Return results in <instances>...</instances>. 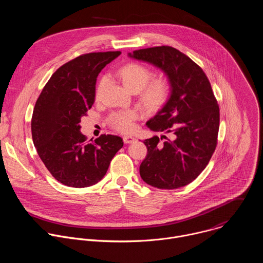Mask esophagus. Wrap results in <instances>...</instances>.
<instances>
[{"label": "esophagus", "mask_w": 263, "mask_h": 263, "mask_svg": "<svg viewBox=\"0 0 263 263\" xmlns=\"http://www.w3.org/2000/svg\"><path fill=\"white\" fill-rule=\"evenodd\" d=\"M123 140H124L125 143H132L135 140V138L132 137V136H124Z\"/></svg>", "instance_id": "34e87169"}]
</instances>
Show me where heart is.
Wrapping results in <instances>:
<instances>
[{
	"mask_svg": "<svg viewBox=\"0 0 263 263\" xmlns=\"http://www.w3.org/2000/svg\"><path fill=\"white\" fill-rule=\"evenodd\" d=\"M118 76L127 89L131 92H139L143 104L152 110H158L167 102L171 93L170 83L165 78H157L151 81L153 72L143 64L131 62L123 65L118 70ZM107 82V77H101L97 93ZM137 112L133 109L112 112L108 122L112 128L120 132H131L135 126Z\"/></svg>",
	"mask_w": 263,
	"mask_h": 263,
	"instance_id": "1",
	"label": "heart"
}]
</instances>
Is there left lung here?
I'll return each mask as SVG.
<instances>
[{
    "label": "left lung",
    "mask_w": 263,
    "mask_h": 263,
    "mask_svg": "<svg viewBox=\"0 0 263 263\" xmlns=\"http://www.w3.org/2000/svg\"><path fill=\"white\" fill-rule=\"evenodd\" d=\"M129 56L161 68L172 86L166 104L146 123L152 131L164 134L143 141L147 153L139 166L140 177L160 190L179 189L204 171L215 151L217 101L203 69L179 50L161 46Z\"/></svg>",
    "instance_id": "8db88e82"
}]
</instances>
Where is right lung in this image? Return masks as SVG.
<instances>
[{
	"mask_svg": "<svg viewBox=\"0 0 263 263\" xmlns=\"http://www.w3.org/2000/svg\"><path fill=\"white\" fill-rule=\"evenodd\" d=\"M120 55V51L88 53L64 63L35 103L33 143L48 171L63 185L82 189L98 183L124 145L120 136L110 134L85 142L80 132L81 118L95 102L98 74Z\"/></svg>",
	"mask_w": 263,
	"mask_h": 263,
	"instance_id": "1",
	"label": "right lung"
}]
</instances>
